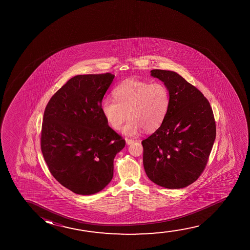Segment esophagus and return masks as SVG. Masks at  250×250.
<instances>
[{
    "label": "esophagus",
    "instance_id": "obj_1",
    "mask_svg": "<svg viewBox=\"0 0 250 250\" xmlns=\"http://www.w3.org/2000/svg\"><path fill=\"white\" fill-rule=\"evenodd\" d=\"M125 142H126L127 145H130V144H133L135 141L133 139H129V138H125Z\"/></svg>",
    "mask_w": 250,
    "mask_h": 250
}]
</instances>
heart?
Returning a JSON list of instances; mask_svg holds the SVG:
<instances>
[{
  "instance_id": "heart-1",
  "label": "heart",
  "mask_w": 250,
  "mask_h": 250,
  "mask_svg": "<svg viewBox=\"0 0 250 250\" xmlns=\"http://www.w3.org/2000/svg\"><path fill=\"white\" fill-rule=\"evenodd\" d=\"M115 100L106 97L101 108L110 126L119 130L129 116L124 126L123 133L136 136L144 129L153 131L161 126L170 106V92L164 83H149L138 79H127L113 90Z\"/></svg>"
}]
</instances>
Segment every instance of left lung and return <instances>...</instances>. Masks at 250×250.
I'll list each match as a JSON object with an SVG mask.
<instances>
[{
    "label": "left lung",
    "instance_id": "8db88e82",
    "mask_svg": "<svg viewBox=\"0 0 250 250\" xmlns=\"http://www.w3.org/2000/svg\"><path fill=\"white\" fill-rule=\"evenodd\" d=\"M150 72L169 89L170 106L161 126L142 142L144 170L159 186L185 188L201 176L212 150L216 137L212 107L203 94L177 72Z\"/></svg>",
    "mask_w": 250,
    "mask_h": 250
}]
</instances>
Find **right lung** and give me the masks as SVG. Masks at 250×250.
<instances>
[{"label":"right lung","mask_w":250,"mask_h":250,"mask_svg":"<svg viewBox=\"0 0 250 250\" xmlns=\"http://www.w3.org/2000/svg\"><path fill=\"white\" fill-rule=\"evenodd\" d=\"M112 73L78 75L62 86L45 108L41 149L53 177L78 195L103 190L113 175V160L125 141L102 113Z\"/></svg>","instance_id":"add662e5"}]
</instances>
